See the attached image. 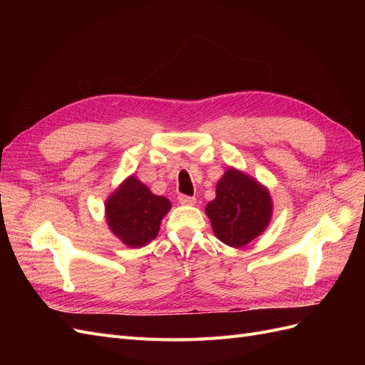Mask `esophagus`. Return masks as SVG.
<instances>
[{
	"label": "esophagus",
	"mask_w": 365,
	"mask_h": 365,
	"mask_svg": "<svg viewBox=\"0 0 365 365\" xmlns=\"http://www.w3.org/2000/svg\"><path fill=\"white\" fill-rule=\"evenodd\" d=\"M178 201L182 205H193L196 202V197L195 196H189V195H180L178 196Z\"/></svg>",
	"instance_id": "obj_1"
}]
</instances>
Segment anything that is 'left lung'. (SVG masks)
Segmentation results:
<instances>
[{
  "label": "left lung",
  "mask_w": 365,
  "mask_h": 365,
  "mask_svg": "<svg viewBox=\"0 0 365 365\" xmlns=\"http://www.w3.org/2000/svg\"><path fill=\"white\" fill-rule=\"evenodd\" d=\"M271 212L268 190L235 169L219 180L216 197L205 207L216 237L235 248L256 239L268 227Z\"/></svg>",
  "instance_id": "obj_1"
}]
</instances>
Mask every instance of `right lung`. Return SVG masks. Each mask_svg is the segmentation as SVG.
I'll return each mask as SVG.
<instances>
[{
    "mask_svg": "<svg viewBox=\"0 0 365 365\" xmlns=\"http://www.w3.org/2000/svg\"><path fill=\"white\" fill-rule=\"evenodd\" d=\"M106 220L113 233L130 248L155 239L161 219L170 210V201L153 195L135 176L121 184L106 201Z\"/></svg>",
    "mask_w": 365,
    "mask_h": 365,
    "instance_id": "obj_1",
    "label": "right lung"
}]
</instances>
